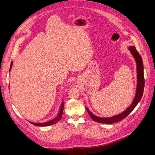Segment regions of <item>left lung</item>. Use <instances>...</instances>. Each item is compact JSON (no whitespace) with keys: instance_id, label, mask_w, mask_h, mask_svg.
Segmentation results:
<instances>
[{"instance_id":"obj_1","label":"left lung","mask_w":155,"mask_h":155,"mask_svg":"<svg viewBox=\"0 0 155 155\" xmlns=\"http://www.w3.org/2000/svg\"><path fill=\"white\" fill-rule=\"evenodd\" d=\"M129 49L130 50L131 54H132L134 56L137 64L138 81H137V92H136L134 100L133 102V104H131V105L129 108H127V110H125L123 113L113 117H111V118H100V117H97L92 114L87 108H86L89 116H91V118L94 121H96V122L101 123V124H111L113 123L118 122V121L122 120L123 119L126 118V117L133 110V109L136 107V106L137 105V104H138L142 97L143 89H144V84H145V79H144V76H143V64L142 59L134 46H130Z\"/></svg>"}]
</instances>
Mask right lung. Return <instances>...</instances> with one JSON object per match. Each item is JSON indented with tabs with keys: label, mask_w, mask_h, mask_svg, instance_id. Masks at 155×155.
<instances>
[{
	"label": "right lung",
	"mask_w": 155,
	"mask_h": 155,
	"mask_svg": "<svg viewBox=\"0 0 155 155\" xmlns=\"http://www.w3.org/2000/svg\"><path fill=\"white\" fill-rule=\"evenodd\" d=\"M12 64H13V62H12L11 65H10V70L12 68ZM63 107H64V104L63 103H62L61 105V108H60V110H59V114L58 115V116L56 117V118L52 120H51L50 121H48V122H46V123H43V124H40V123H33V122H30L31 124L34 125L35 126H39V127H46V126H49V125H54L56 123H58V121L61 119V117H62V114H63Z\"/></svg>",
	"instance_id": "obj_1"
}]
</instances>
